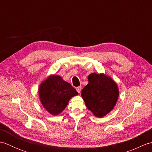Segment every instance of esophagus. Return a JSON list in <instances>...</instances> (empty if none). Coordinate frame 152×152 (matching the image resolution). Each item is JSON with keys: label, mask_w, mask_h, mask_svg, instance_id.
Here are the masks:
<instances>
[{"label": "esophagus", "mask_w": 152, "mask_h": 152, "mask_svg": "<svg viewBox=\"0 0 152 152\" xmlns=\"http://www.w3.org/2000/svg\"><path fill=\"white\" fill-rule=\"evenodd\" d=\"M81 90H82L81 86H80V87H78V88H76V91H78V93H80V92H81Z\"/></svg>", "instance_id": "obj_1"}]
</instances>
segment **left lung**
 I'll use <instances>...</instances> for the list:
<instances>
[{
  "mask_svg": "<svg viewBox=\"0 0 152 152\" xmlns=\"http://www.w3.org/2000/svg\"><path fill=\"white\" fill-rule=\"evenodd\" d=\"M89 83L82 91L86 105L96 117L102 118L114 108L118 101L119 89L115 82L104 74L92 73Z\"/></svg>",
  "mask_w": 152,
  "mask_h": 152,
  "instance_id": "obj_1",
  "label": "left lung"
}]
</instances>
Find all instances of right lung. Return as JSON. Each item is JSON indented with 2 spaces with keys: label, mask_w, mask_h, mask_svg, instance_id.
<instances>
[{
  "label": "right lung",
  "mask_w": 152,
  "mask_h": 152,
  "mask_svg": "<svg viewBox=\"0 0 152 152\" xmlns=\"http://www.w3.org/2000/svg\"><path fill=\"white\" fill-rule=\"evenodd\" d=\"M42 104L52 115H58L66 107L69 100L78 94L76 90L59 76H50L39 87Z\"/></svg>",
  "instance_id": "right-lung-1"
}]
</instances>
